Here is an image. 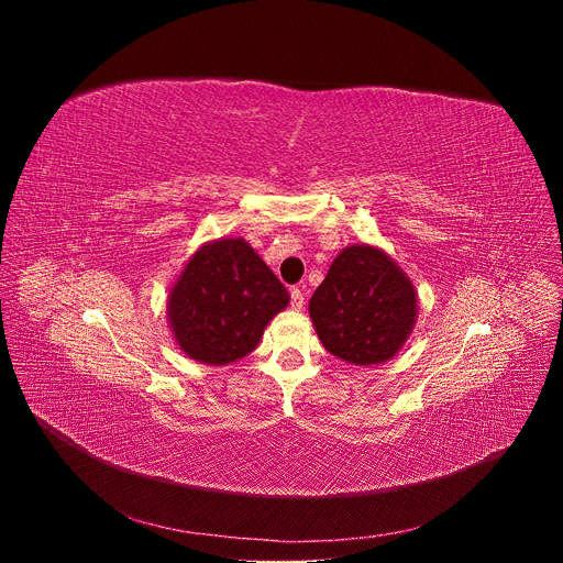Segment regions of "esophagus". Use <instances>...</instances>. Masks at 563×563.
Masks as SVG:
<instances>
[{
  "instance_id": "obj_1",
  "label": "esophagus",
  "mask_w": 563,
  "mask_h": 563,
  "mask_svg": "<svg viewBox=\"0 0 563 563\" xmlns=\"http://www.w3.org/2000/svg\"><path fill=\"white\" fill-rule=\"evenodd\" d=\"M305 305V298H302V291L298 287H291V309L300 311Z\"/></svg>"
}]
</instances>
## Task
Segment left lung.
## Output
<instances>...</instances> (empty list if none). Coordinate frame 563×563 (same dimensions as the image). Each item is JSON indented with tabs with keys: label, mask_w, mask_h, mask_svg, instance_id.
<instances>
[{
	"label": "left lung",
	"mask_w": 563,
	"mask_h": 563,
	"mask_svg": "<svg viewBox=\"0 0 563 563\" xmlns=\"http://www.w3.org/2000/svg\"><path fill=\"white\" fill-rule=\"evenodd\" d=\"M419 296L410 276L383 250L345 247L309 300V318L323 347L352 365L394 358L417 325Z\"/></svg>",
	"instance_id": "obj_1"
}]
</instances>
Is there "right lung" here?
Listing matches in <instances>:
<instances>
[{
	"label": "right lung",
	"instance_id": "1",
	"mask_svg": "<svg viewBox=\"0 0 563 563\" xmlns=\"http://www.w3.org/2000/svg\"><path fill=\"white\" fill-rule=\"evenodd\" d=\"M289 294L245 238L198 247L169 289L167 318L176 345L205 365L252 354Z\"/></svg>",
	"mask_w": 563,
	"mask_h": 563
}]
</instances>
